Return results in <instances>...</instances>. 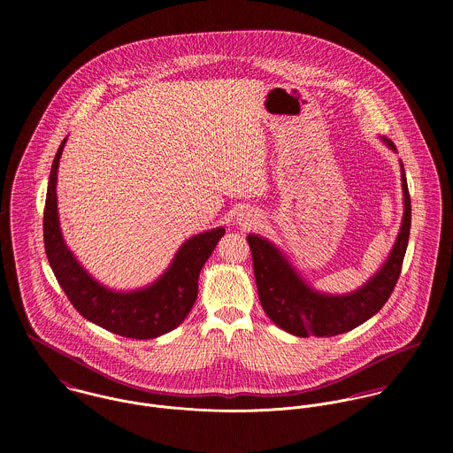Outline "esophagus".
<instances>
[{
  "mask_svg": "<svg viewBox=\"0 0 453 453\" xmlns=\"http://www.w3.org/2000/svg\"><path fill=\"white\" fill-rule=\"evenodd\" d=\"M258 216L253 212L242 214V218H241V225H244V226H255V225H258Z\"/></svg>",
  "mask_w": 453,
  "mask_h": 453,
  "instance_id": "esophagus-1",
  "label": "esophagus"
}]
</instances>
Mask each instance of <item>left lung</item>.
<instances>
[{"label": "left lung", "instance_id": "1", "mask_svg": "<svg viewBox=\"0 0 453 453\" xmlns=\"http://www.w3.org/2000/svg\"><path fill=\"white\" fill-rule=\"evenodd\" d=\"M386 141L394 150L392 141ZM401 180L404 214L397 241L380 272L350 295L331 296L311 289L268 241L258 235L248 237L259 302L265 314L273 323L284 331L303 338L334 336L368 321L386 305L401 273L411 226V200L403 165Z\"/></svg>", "mask_w": 453, "mask_h": 453}]
</instances>
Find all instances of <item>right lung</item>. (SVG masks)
I'll return each instance as SVG.
<instances>
[{"instance_id":"obj_1","label":"right lung","mask_w":453,"mask_h":453,"mask_svg":"<svg viewBox=\"0 0 453 453\" xmlns=\"http://www.w3.org/2000/svg\"><path fill=\"white\" fill-rule=\"evenodd\" d=\"M65 142V139L50 169L43 211V242L49 263L67 300L87 321L120 336L148 340L173 331L192 311L198 293V273L225 235V228H214L187 241L155 284L132 293L106 289L71 255L59 228L56 185Z\"/></svg>"}]
</instances>
